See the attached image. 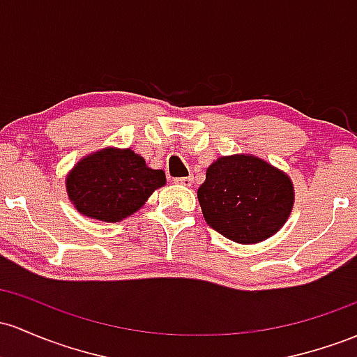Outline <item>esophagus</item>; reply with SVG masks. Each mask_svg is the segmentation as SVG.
Wrapping results in <instances>:
<instances>
[{
	"instance_id": "1",
	"label": "esophagus",
	"mask_w": 357,
	"mask_h": 357,
	"mask_svg": "<svg viewBox=\"0 0 357 357\" xmlns=\"http://www.w3.org/2000/svg\"><path fill=\"white\" fill-rule=\"evenodd\" d=\"M193 176H186V178H178V179H174V183L176 185H181V186H191L193 185Z\"/></svg>"
}]
</instances>
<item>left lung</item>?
Instances as JSON below:
<instances>
[{
	"instance_id": "8db88e82",
	"label": "left lung",
	"mask_w": 357,
	"mask_h": 357,
	"mask_svg": "<svg viewBox=\"0 0 357 357\" xmlns=\"http://www.w3.org/2000/svg\"><path fill=\"white\" fill-rule=\"evenodd\" d=\"M203 217L237 244H257L287 223L295 205L291 178L252 154L222 155L198 188Z\"/></svg>"
}]
</instances>
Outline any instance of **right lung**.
I'll use <instances>...</instances> for the list:
<instances>
[{"mask_svg": "<svg viewBox=\"0 0 357 357\" xmlns=\"http://www.w3.org/2000/svg\"><path fill=\"white\" fill-rule=\"evenodd\" d=\"M164 185V171L149 167L132 149H100L77 160L66 176V191L74 208L108 223L134 215Z\"/></svg>", "mask_w": 357, "mask_h": 357, "instance_id": "1", "label": "right lung"}]
</instances>
